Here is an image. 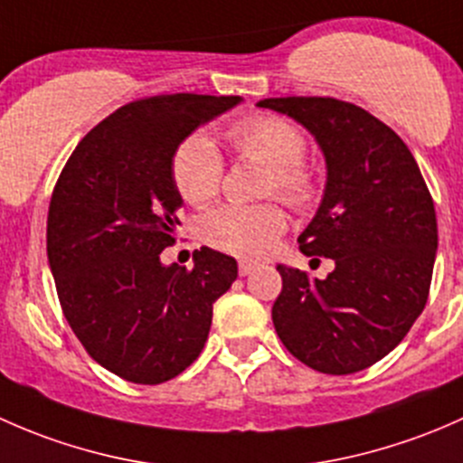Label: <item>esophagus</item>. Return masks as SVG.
<instances>
[{"label": "esophagus", "instance_id": "esophagus-1", "mask_svg": "<svg viewBox=\"0 0 463 463\" xmlns=\"http://www.w3.org/2000/svg\"><path fill=\"white\" fill-rule=\"evenodd\" d=\"M254 269H256V265L250 263V260H241V263H238V274L241 276H250Z\"/></svg>", "mask_w": 463, "mask_h": 463}]
</instances>
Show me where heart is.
Instances as JSON below:
<instances>
[{"instance_id": "obj_1", "label": "heart", "mask_w": 463, "mask_h": 463, "mask_svg": "<svg viewBox=\"0 0 463 463\" xmlns=\"http://www.w3.org/2000/svg\"><path fill=\"white\" fill-rule=\"evenodd\" d=\"M227 142L241 160L269 169L267 194L294 209H305L317 198V175L305 165V136L280 116H251L227 128ZM222 156L203 133L184 137L171 158V178L184 203L203 207L221 192ZM288 230L279 204H225L203 218V238L216 250L241 259H263Z\"/></svg>"}]
</instances>
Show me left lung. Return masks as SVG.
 I'll use <instances>...</instances> for the list:
<instances>
[{
  "label": "left lung",
  "instance_id": "left-lung-1",
  "mask_svg": "<svg viewBox=\"0 0 463 463\" xmlns=\"http://www.w3.org/2000/svg\"><path fill=\"white\" fill-rule=\"evenodd\" d=\"M259 107L303 125L326 156L321 207L298 247L312 260H335L323 280L276 267V335L312 370L359 373L392 352L426 307L435 203L406 142L365 109L335 98H267Z\"/></svg>",
  "mask_w": 463,
  "mask_h": 463
}]
</instances>
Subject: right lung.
Wrapping results in <instances>:
<instances>
[{
    "label": "right lung",
    "instance_id": "1",
    "mask_svg": "<svg viewBox=\"0 0 463 463\" xmlns=\"http://www.w3.org/2000/svg\"><path fill=\"white\" fill-rule=\"evenodd\" d=\"M238 95L136 99L93 127L51 196L46 251L71 330L109 373L165 383L203 352L212 312L238 276L232 256L196 251L194 269L162 265L183 207L171 178L180 142Z\"/></svg>",
    "mask_w": 463,
    "mask_h": 463
}]
</instances>
